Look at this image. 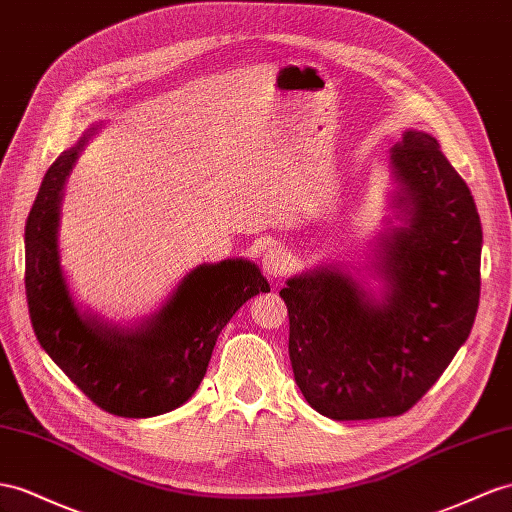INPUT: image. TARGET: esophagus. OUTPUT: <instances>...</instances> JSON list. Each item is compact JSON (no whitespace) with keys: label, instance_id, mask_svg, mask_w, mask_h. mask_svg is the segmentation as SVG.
Returning a JSON list of instances; mask_svg holds the SVG:
<instances>
[{"label":"esophagus","instance_id":"1","mask_svg":"<svg viewBox=\"0 0 512 512\" xmlns=\"http://www.w3.org/2000/svg\"><path fill=\"white\" fill-rule=\"evenodd\" d=\"M261 266L270 279H281L283 274L292 270V255L287 253V248L281 242H270L261 257Z\"/></svg>","mask_w":512,"mask_h":512}]
</instances>
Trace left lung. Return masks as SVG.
<instances>
[{
	"mask_svg": "<svg viewBox=\"0 0 512 512\" xmlns=\"http://www.w3.org/2000/svg\"><path fill=\"white\" fill-rule=\"evenodd\" d=\"M389 153L391 216L365 264L316 266L279 292L296 385L335 422L409 411L478 311L482 227L467 183L426 131L406 129Z\"/></svg>",
	"mask_w": 512,
	"mask_h": 512,
	"instance_id": "obj_1",
	"label": "left lung"
}]
</instances>
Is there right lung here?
Here are the masks:
<instances>
[{
    "mask_svg": "<svg viewBox=\"0 0 512 512\" xmlns=\"http://www.w3.org/2000/svg\"><path fill=\"white\" fill-rule=\"evenodd\" d=\"M97 127L49 166L25 222V294L38 344L103 411L153 417L199 389L220 331L248 298L270 292L251 259L201 264L162 307L134 324L80 307L62 270L58 229L64 183Z\"/></svg>",
    "mask_w": 512,
    "mask_h": 512,
    "instance_id": "obj_1",
    "label": "right lung"
}]
</instances>
